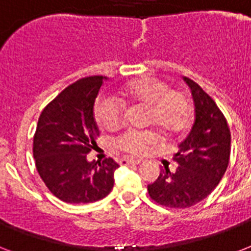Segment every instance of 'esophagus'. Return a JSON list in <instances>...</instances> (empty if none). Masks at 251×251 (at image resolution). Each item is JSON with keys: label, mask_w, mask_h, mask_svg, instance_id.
I'll list each match as a JSON object with an SVG mask.
<instances>
[{"label": "esophagus", "mask_w": 251, "mask_h": 251, "mask_svg": "<svg viewBox=\"0 0 251 251\" xmlns=\"http://www.w3.org/2000/svg\"><path fill=\"white\" fill-rule=\"evenodd\" d=\"M142 160L139 159H121L120 160V164L121 165H129V164H141Z\"/></svg>", "instance_id": "1"}]
</instances>
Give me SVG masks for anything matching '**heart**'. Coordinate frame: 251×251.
<instances>
[{"mask_svg": "<svg viewBox=\"0 0 251 251\" xmlns=\"http://www.w3.org/2000/svg\"><path fill=\"white\" fill-rule=\"evenodd\" d=\"M117 99L100 98L95 105L94 116L104 130H116L124 121V105H143L150 108L149 124L164 135L185 133L191 124V104L185 94L172 91L169 84L155 78H142L130 82L117 95ZM156 142L153 133L124 134L117 147L133 155L143 153L150 145Z\"/></svg>", "mask_w": 251, "mask_h": 251, "instance_id": "1", "label": "heart"}]
</instances>
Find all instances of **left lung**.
I'll use <instances>...</instances> for the list:
<instances>
[{
	"instance_id": "left-lung-1",
	"label": "left lung",
	"mask_w": 251,
	"mask_h": 251,
	"mask_svg": "<svg viewBox=\"0 0 251 251\" xmlns=\"http://www.w3.org/2000/svg\"><path fill=\"white\" fill-rule=\"evenodd\" d=\"M183 80L194 100V124L173 156L177 169H161L156 181L147 186L155 202L172 208H187L207 198L223 178L230 156L226 117L198 84L186 76Z\"/></svg>"
}]
</instances>
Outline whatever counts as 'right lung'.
<instances>
[{
    "label": "right lung",
    "instance_id": "right-lung-1",
    "mask_svg": "<svg viewBox=\"0 0 251 251\" xmlns=\"http://www.w3.org/2000/svg\"><path fill=\"white\" fill-rule=\"evenodd\" d=\"M105 76H88L66 87L41 112L33 137L36 169L50 193L66 203H91L113 189V159L88 161L99 129L94 104Z\"/></svg>",
    "mask_w": 251,
    "mask_h": 251
}]
</instances>
